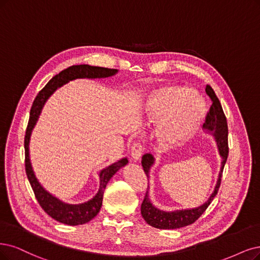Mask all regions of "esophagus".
<instances>
[{
    "label": "esophagus",
    "instance_id": "1",
    "mask_svg": "<svg viewBox=\"0 0 260 260\" xmlns=\"http://www.w3.org/2000/svg\"><path fill=\"white\" fill-rule=\"evenodd\" d=\"M142 152H143V147H142L141 143L140 142L134 143L133 147H132V154H131L132 159L135 160V161L139 160L141 155H142Z\"/></svg>",
    "mask_w": 260,
    "mask_h": 260
}]
</instances>
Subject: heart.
I'll return each instance as SVG.
<instances>
[{
  "label": "heart",
  "instance_id": "b5f03b06",
  "mask_svg": "<svg viewBox=\"0 0 260 260\" xmlns=\"http://www.w3.org/2000/svg\"><path fill=\"white\" fill-rule=\"evenodd\" d=\"M145 109L153 122L164 118L159 139L164 145H176L191 137L206 115V105L194 90L186 85L162 84L152 89Z\"/></svg>",
  "mask_w": 260,
  "mask_h": 260
}]
</instances>
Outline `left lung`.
Returning a JSON list of instances; mask_svg holds the SVG:
<instances>
[{"label":"left lung","instance_id":"obj_1","mask_svg":"<svg viewBox=\"0 0 260 260\" xmlns=\"http://www.w3.org/2000/svg\"><path fill=\"white\" fill-rule=\"evenodd\" d=\"M206 93L211 99V104L209 112L207 113L206 122L204 123V127L208 129L209 132L212 133V135L215 137V140L217 142V148L220 156H222V166H220V171L218 175V179L216 182V185L214 188V191L212 195L210 196L208 201L195 209H188V210H178L174 211V212H165V211H161L154 206L152 205L149 198V186L146 191V196L143 198V201L141 204V215L145 218L146 222L155 228L159 229H177L181 227H185L187 225H190L195 223L196 220L201 216L209 205L212 203V200L216 196L219 185H220V180H222V175L224 166L226 164V160L228 157V126H227V120L225 117V113L223 111L222 105L219 103V100L215 95L213 89L211 88L210 85L206 86ZM154 164V156L150 153H147L142 156L141 165L143 170H145L147 177L149 178V172Z\"/></svg>","mask_w":260,"mask_h":260}]
</instances>
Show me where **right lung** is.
<instances>
[{
  "mask_svg": "<svg viewBox=\"0 0 260 260\" xmlns=\"http://www.w3.org/2000/svg\"><path fill=\"white\" fill-rule=\"evenodd\" d=\"M118 73V70L113 69H106V67L100 66H91V65H73L69 69H66L52 77V79L49 80L45 88L40 91L35 98L32 108L30 111V119H28L27 127L25 131V137H24V150H25V172L28 179V182L33 188L35 197L38 201V204L43 208L45 212L54 218L57 222L66 225H82L90 222L92 218H94L98 213L100 212L102 203H103V196L106 185L112 178V176L117 172L120 168L124 167L127 164V158H122L117 162H113L110 166L103 169L100 174V189L91 200L86 201V203L79 204V205H70L65 204L60 199L55 198L51 194L41 185L40 182L37 181L34 171L31 166L30 156H28V142H30V137L32 129L34 128L35 124L37 122L42 108L46 101L49 99V96L57 89L61 88L63 84H66L75 79L79 78H88V79H95V78H107Z\"/></svg>",
  "mask_w": 260,
  "mask_h": 260,
  "instance_id": "obj_1",
  "label": "right lung"
}]
</instances>
